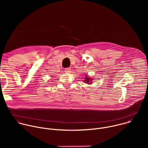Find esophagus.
I'll use <instances>...</instances> for the list:
<instances>
[{
    "mask_svg": "<svg viewBox=\"0 0 148 148\" xmlns=\"http://www.w3.org/2000/svg\"><path fill=\"white\" fill-rule=\"evenodd\" d=\"M64 71L66 73H69L70 72H71V69H70V68H66L64 70Z\"/></svg>",
    "mask_w": 148,
    "mask_h": 148,
    "instance_id": "esophagus-1",
    "label": "esophagus"
}]
</instances>
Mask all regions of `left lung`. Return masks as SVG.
<instances>
[{
  "label": "left lung",
  "instance_id": "obj_1",
  "mask_svg": "<svg viewBox=\"0 0 148 148\" xmlns=\"http://www.w3.org/2000/svg\"><path fill=\"white\" fill-rule=\"evenodd\" d=\"M91 81V79H90V77H87V76H86V77H85V79H84V82H87V83H90V82Z\"/></svg>",
  "mask_w": 148,
  "mask_h": 148
}]
</instances>
